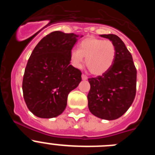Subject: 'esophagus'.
I'll return each mask as SVG.
<instances>
[{
  "label": "esophagus",
  "instance_id": "obj_1",
  "mask_svg": "<svg viewBox=\"0 0 155 155\" xmlns=\"http://www.w3.org/2000/svg\"><path fill=\"white\" fill-rule=\"evenodd\" d=\"M81 78H82V80H87V77L86 76L85 74H82Z\"/></svg>",
  "mask_w": 155,
  "mask_h": 155
}]
</instances>
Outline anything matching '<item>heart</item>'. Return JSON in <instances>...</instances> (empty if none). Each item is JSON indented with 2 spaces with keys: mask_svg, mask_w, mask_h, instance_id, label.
I'll use <instances>...</instances> for the list:
<instances>
[{
  "mask_svg": "<svg viewBox=\"0 0 155 155\" xmlns=\"http://www.w3.org/2000/svg\"><path fill=\"white\" fill-rule=\"evenodd\" d=\"M86 57L87 68L91 74L102 75L109 71L114 62L116 47L113 42L95 37H87L79 43L78 50H73L70 53L71 64L81 68Z\"/></svg>",
  "mask_w": 155,
  "mask_h": 155,
  "instance_id": "1",
  "label": "heart"
}]
</instances>
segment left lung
Returning <instances> with one entry per match:
<instances>
[{
  "mask_svg": "<svg viewBox=\"0 0 155 155\" xmlns=\"http://www.w3.org/2000/svg\"><path fill=\"white\" fill-rule=\"evenodd\" d=\"M116 47L114 62L102 76L88 78L91 88L87 94L88 109L102 120L120 118L128 110L136 95L137 69L132 55L120 37L100 35Z\"/></svg>",
  "mask_w": 155,
  "mask_h": 155,
  "instance_id": "8db88e82",
  "label": "left lung"
}]
</instances>
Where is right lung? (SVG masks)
I'll return each mask as SVG.
<instances>
[{
    "mask_svg": "<svg viewBox=\"0 0 155 155\" xmlns=\"http://www.w3.org/2000/svg\"><path fill=\"white\" fill-rule=\"evenodd\" d=\"M78 37L55 31L34 48L25 69L22 91L27 107L35 116L50 119L61 115L68 94L81 81L80 70L70 64V53Z\"/></svg>",
    "mask_w": 155,
    "mask_h": 155,
    "instance_id": "right-lung-1",
    "label": "right lung"
}]
</instances>
